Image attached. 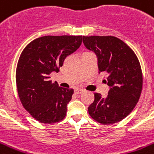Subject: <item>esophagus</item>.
Returning <instances> with one entry per match:
<instances>
[{
  "mask_svg": "<svg viewBox=\"0 0 154 154\" xmlns=\"http://www.w3.org/2000/svg\"><path fill=\"white\" fill-rule=\"evenodd\" d=\"M83 91H84L83 89H81V88H77L74 90V92L76 93V94H81V93H82Z\"/></svg>",
  "mask_w": 154,
  "mask_h": 154,
  "instance_id": "1",
  "label": "esophagus"
}]
</instances>
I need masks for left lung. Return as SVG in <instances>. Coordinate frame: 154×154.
Returning <instances> with one entry per match:
<instances>
[{
	"label": "left lung",
	"mask_w": 154,
	"mask_h": 154,
	"mask_svg": "<svg viewBox=\"0 0 154 154\" xmlns=\"http://www.w3.org/2000/svg\"><path fill=\"white\" fill-rule=\"evenodd\" d=\"M83 43L98 58L99 72L108 74L106 98L95 93L88 106L89 115L102 125L122 121L136 106L143 89V73L139 59L131 48L112 36L83 37Z\"/></svg>",
	"instance_id": "left-lung-1"
}]
</instances>
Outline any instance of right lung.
Instances as JSON below:
<instances>
[{"instance_id":"add662e5","label":"right lung","mask_w":154,"mask_h":154,"mask_svg":"<svg viewBox=\"0 0 154 154\" xmlns=\"http://www.w3.org/2000/svg\"><path fill=\"white\" fill-rule=\"evenodd\" d=\"M81 42L82 36H45L23 49L15 74L18 94L23 107L41 123H56L66 117L73 89L52 83L49 75L59 72L66 57Z\"/></svg>"}]
</instances>
